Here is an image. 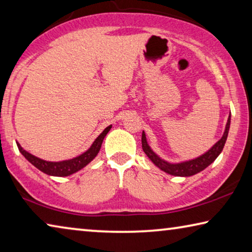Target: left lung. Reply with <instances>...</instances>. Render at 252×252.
Segmentation results:
<instances>
[{"label":"left lung","mask_w":252,"mask_h":252,"mask_svg":"<svg viewBox=\"0 0 252 252\" xmlns=\"http://www.w3.org/2000/svg\"><path fill=\"white\" fill-rule=\"evenodd\" d=\"M230 123H231V114L227 118V122L225 125L224 132L221 139L214 145L210 148L201 156H198L196 158L189 159V160L181 161V162H169L162 159L160 156H158L153 150V148L149 146V143L147 141L145 131H142V137H141V143H142V149L145 151V154L148 156V158L153 161L159 169H161L165 173L173 175V176L178 177H189L193 175H196L197 173H201L202 170H204L206 167H209L215 159H217L220 154L222 153L223 147L225 145L227 134H229L230 130Z\"/></svg>","instance_id":"obj_1"}]
</instances>
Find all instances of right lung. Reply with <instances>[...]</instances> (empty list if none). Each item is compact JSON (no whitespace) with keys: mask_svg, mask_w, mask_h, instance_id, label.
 Instances as JSON below:
<instances>
[{"mask_svg":"<svg viewBox=\"0 0 252 252\" xmlns=\"http://www.w3.org/2000/svg\"><path fill=\"white\" fill-rule=\"evenodd\" d=\"M112 125L106 126L103 132L98 135V137L95 139L94 142L92 143V146L87 149L86 151H84L83 154L79 156H76L74 158L70 159H66V160H61V161H48L45 160V159L38 158L35 156L31 155L30 153H28L27 150L23 149L21 145L17 141V146L19 148V151L23 155L28 161L38 168L40 171L45 173L49 176H56V177H66L69 176V175H73L75 173H77L78 170H81L84 167L89 165V163L93 160V159L96 157L99 149H101L102 142L104 140L105 135L109 133V131L111 130Z\"/></svg>","mask_w":252,"mask_h":252,"instance_id":"obj_1","label":"right lung"}]
</instances>
